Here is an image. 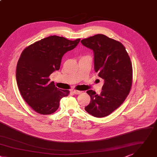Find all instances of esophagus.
Wrapping results in <instances>:
<instances>
[{"mask_svg":"<svg viewBox=\"0 0 157 157\" xmlns=\"http://www.w3.org/2000/svg\"><path fill=\"white\" fill-rule=\"evenodd\" d=\"M72 92L74 94H75V95H79V94H80L82 93L81 91H78V90H72Z\"/></svg>","mask_w":157,"mask_h":157,"instance_id":"34e87169","label":"esophagus"}]
</instances>
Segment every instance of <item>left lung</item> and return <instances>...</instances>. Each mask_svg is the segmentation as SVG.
<instances>
[{
  "label": "left lung",
  "instance_id": "8db88e82",
  "mask_svg": "<svg viewBox=\"0 0 157 157\" xmlns=\"http://www.w3.org/2000/svg\"><path fill=\"white\" fill-rule=\"evenodd\" d=\"M82 44L93 50L94 68L105 81L100 95L88 90L91 97L85 111L97 117L109 115L127 98L132 83L131 59L123 44L108 36L98 34L83 39Z\"/></svg>",
  "mask_w": 157,
  "mask_h": 157
}]
</instances>
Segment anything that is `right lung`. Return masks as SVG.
I'll return each instance as SVG.
<instances>
[{
  "label": "right lung",
  "instance_id": "1",
  "mask_svg": "<svg viewBox=\"0 0 157 157\" xmlns=\"http://www.w3.org/2000/svg\"><path fill=\"white\" fill-rule=\"evenodd\" d=\"M80 39L69 40L64 37L50 36L26 47L18 59L17 83L26 103L36 113L46 115L57 110L62 98L69 90H60L50 75L60 69L64 54L74 49Z\"/></svg>",
  "mask_w": 157,
  "mask_h": 157
}]
</instances>
